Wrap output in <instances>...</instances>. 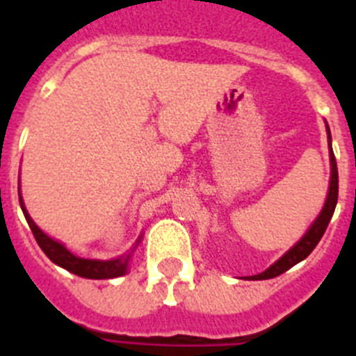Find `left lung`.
Returning a JSON list of instances; mask_svg holds the SVG:
<instances>
[{"instance_id":"8db88e82","label":"left lung","mask_w":356,"mask_h":356,"mask_svg":"<svg viewBox=\"0 0 356 356\" xmlns=\"http://www.w3.org/2000/svg\"><path fill=\"white\" fill-rule=\"evenodd\" d=\"M326 131H328V147H330V165H332V176H330V188L328 196H326L325 207L319 212V216L316 217V221L310 225V228L307 229V234L296 242L294 246L287 251V253L278 260V262L273 264L269 269H266L260 275L248 276V280H269L276 278L282 273H285L287 269H291L292 266H296L298 262L305 260L308 254L312 253L314 248L317 246V242L321 241V237L325 235L326 226H328L330 219H332L333 212H335V205H337L339 197V171H337V162H335V155H333L332 149V134H330V128L326 124Z\"/></svg>"}]
</instances>
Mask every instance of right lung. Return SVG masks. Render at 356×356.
<instances>
[{
	"label": "right lung",
	"mask_w": 356,
	"mask_h": 356,
	"mask_svg": "<svg viewBox=\"0 0 356 356\" xmlns=\"http://www.w3.org/2000/svg\"><path fill=\"white\" fill-rule=\"evenodd\" d=\"M19 203H21V209H23L24 217H26L28 225L31 228V234L35 237L37 244L40 246V250L46 253L49 260L56 266L64 267L72 275L81 276V278H90V280H108V278H118V276L127 275L128 271V264H130L131 253L124 254V257H119V259L114 260H89V259H80L76 254H72L64 244H60L58 241L51 238L49 235H46L39 226L33 222V219L30 217V213L26 212L23 203V197L19 194ZM140 242V237L139 241ZM137 246V244H135Z\"/></svg>",
	"instance_id": "1"
}]
</instances>
